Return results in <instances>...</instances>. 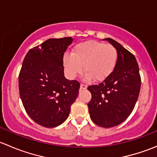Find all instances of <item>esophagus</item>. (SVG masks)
Wrapping results in <instances>:
<instances>
[{"label": "esophagus", "instance_id": "1", "mask_svg": "<svg viewBox=\"0 0 157 157\" xmlns=\"http://www.w3.org/2000/svg\"><path fill=\"white\" fill-rule=\"evenodd\" d=\"M87 88V86H86V85L85 84H80V90H86V89Z\"/></svg>", "mask_w": 157, "mask_h": 157}]
</instances>
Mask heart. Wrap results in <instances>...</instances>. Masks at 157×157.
I'll return each mask as SVG.
<instances>
[{
    "label": "heart",
    "instance_id": "heart-1",
    "mask_svg": "<svg viewBox=\"0 0 157 157\" xmlns=\"http://www.w3.org/2000/svg\"><path fill=\"white\" fill-rule=\"evenodd\" d=\"M117 59L118 52L113 45L90 40L76 45L72 54H64L63 64L71 79L80 74L83 66L86 80L102 81L112 74Z\"/></svg>",
    "mask_w": 157,
    "mask_h": 157
}]
</instances>
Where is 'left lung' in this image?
Returning a JSON list of instances; mask_svg holds the SVG:
<instances>
[{"instance_id":"obj_1","label":"left lung","mask_w":157,"mask_h":157,"mask_svg":"<svg viewBox=\"0 0 157 157\" xmlns=\"http://www.w3.org/2000/svg\"><path fill=\"white\" fill-rule=\"evenodd\" d=\"M109 41L118 52L116 66L102 83L87 88L92 94L88 103L92 121L103 128L121 124L131 115L140 90L139 67L133 54L111 38Z\"/></svg>"}]
</instances>
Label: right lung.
<instances>
[{
  "label": "right lung",
  "instance_id": "1",
  "mask_svg": "<svg viewBox=\"0 0 157 157\" xmlns=\"http://www.w3.org/2000/svg\"><path fill=\"white\" fill-rule=\"evenodd\" d=\"M72 37L49 39L26 54L19 75V90L29 116L45 128L62 124L78 96L80 83L65 78L63 57Z\"/></svg>",
  "mask_w": 157,
  "mask_h": 157
}]
</instances>
